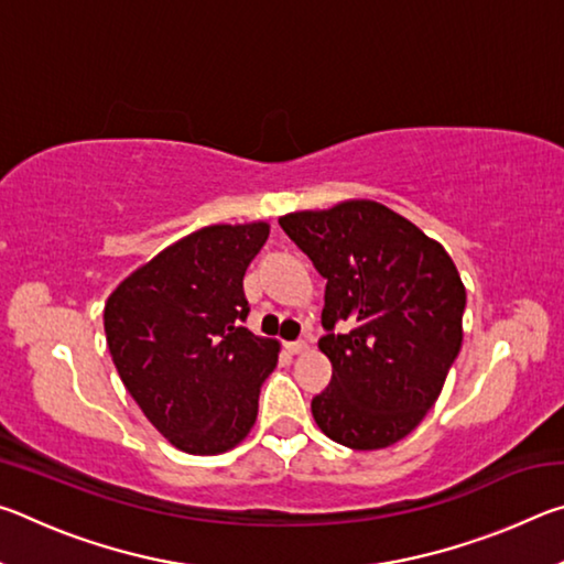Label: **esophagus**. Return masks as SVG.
<instances>
[{
  "instance_id": "esophagus-1",
  "label": "esophagus",
  "mask_w": 564,
  "mask_h": 564,
  "mask_svg": "<svg viewBox=\"0 0 564 564\" xmlns=\"http://www.w3.org/2000/svg\"><path fill=\"white\" fill-rule=\"evenodd\" d=\"M285 348H289V352H293V356H301V352L311 350V343L308 340H293V343H285Z\"/></svg>"
}]
</instances>
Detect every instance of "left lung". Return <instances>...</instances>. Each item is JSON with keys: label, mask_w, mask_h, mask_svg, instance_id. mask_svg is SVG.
<instances>
[{"label": "left lung", "mask_w": 564, "mask_h": 564, "mask_svg": "<svg viewBox=\"0 0 564 564\" xmlns=\"http://www.w3.org/2000/svg\"><path fill=\"white\" fill-rule=\"evenodd\" d=\"M326 279L333 378L311 413L330 441L380 451L413 433L463 346L465 285L435 238L370 198L279 218ZM346 322V334H333Z\"/></svg>", "instance_id": "obj_1"}]
</instances>
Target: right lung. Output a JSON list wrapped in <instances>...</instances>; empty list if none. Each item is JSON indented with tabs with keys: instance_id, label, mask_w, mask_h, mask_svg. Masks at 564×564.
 Wrapping results in <instances>:
<instances>
[{
	"instance_id": "add662e5",
	"label": "right lung",
	"mask_w": 564,
	"mask_h": 564,
	"mask_svg": "<svg viewBox=\"0 0 564 564\" xmlns=\"http://www.w3.org/2000/svg\"><path fill=\"white\" fill-rule=\"evenodd\" d=\"M271 226L216 224L166 246L104 305L113 366L149 423L188 455H218L251 433L281 343L253 336L243 273Z\"/></svg>"
}]
</instances>
